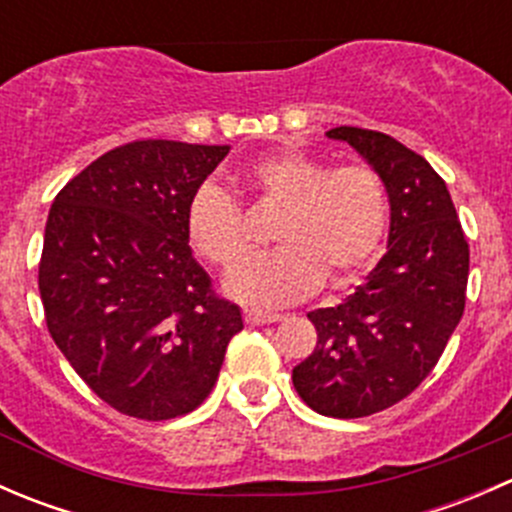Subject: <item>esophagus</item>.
Here are the masks:
<instances>
[{
	"instance_id": "1",
	"label": "esophagus",
	"mask_w": 512,
	"mask_h": 512,
	"mask_svg": "<svg viewBox=\"0 0 512 512\" xmlns=\"http://www.w3.org/2000/svg\"><path fill=\"white\" fill-rule=\"evenodd\" d=\"M282 314L277 312H260V309H245V322L250 327H262V324H275L280 322Z\"/></svg>"
}]
</instances>
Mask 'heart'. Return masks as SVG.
I'll return each instance as SVG.
<instances>
[{
	"mask_svg": "<svg viewBox=\"0 0 512 512\" xmlns=\"http://www.w3.org/2000/svg\"><path fill=\"white\" fill-rule=\"evenodd\" d=\"M240 183L262 203L282 208L272 252L245 262L225 282L252 307H282L309 297L327 277L344 285L364 270L389 227V193L371 165L329 168L304 153H275L240 170ZM185 235L193 250L220 267H235L250 252L242 208L218 183H200L185 205Z\"/></svg>",
	"mask_w": 512,
	"mask_h": 512,
	"instance_id": "heart-1",
	"label": "heart"
}]
</instances>
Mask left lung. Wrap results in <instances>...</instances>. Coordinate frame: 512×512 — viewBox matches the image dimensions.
Returning <instances> with one entry per match:
<instances>
[{
	"instance_id": "1",
	"label": "left lung",
	"mask_w": 512,
	"mask_h": 512,
	"mask_svg": "<svg viewBox=\"0 0 512 512\" xmlns=\"http://www.w3.org/2000/svg\"><path fill=\"white\" fill-rule=\"evenodd\" d=\"M327 136L349 143L384 180L389 240L364 285L307 314L317 347L292 381L317 414L361 418L406 399L441 359L466 307L468 242L426 158L366 128L339 126Z\"/></svg>"
}]
</instances>
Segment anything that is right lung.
Instances as JSON below:
<instances>
[{
  "instance_id": "obj_1",
  "label": "right lung",
  "mask_w": 512,
  "mask_h": 512,
  "mask_svg": "<svg viewBox=\"0 0 512 512\" xmlns=\"http://www.w3.org/2000/svg\"><path fill=\"white\" fill-rule=\"evenodd\" d=\"M230 146L133 141L64 185L39 262L46 327L98 399L143 421L198 409L240 307L188 245L185 205Z\"/></svg>"
}]
</instances>
